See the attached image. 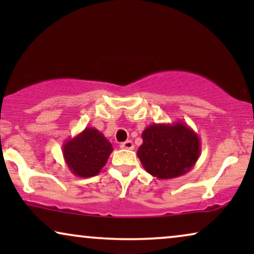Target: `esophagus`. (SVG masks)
<instances>
[{
	"label": "esophagus",
	"mask_w": 254,
	"mask_h": 254,
	"mask_svg": "<svg viewBox=\"0 0 254 254\" xmlns=\"http://www.w3.org/2000/svg\"><path fill=\"white\" fill-rule=\"evenodd\" d=\"M120 148L121 149H128V150H131V149H134V143L131 141L123 142V143L120 144Z\"/></svg>",
	"instance_id": "34e87169"
}]
</instances>
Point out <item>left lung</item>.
Segmentation results:
<instances>
[{
    "label": "left lung",
    "instance_id": "left-lung-1",
    "mask_svg": "<svg viewBox=\"0 0 254 254\" xmlns=\"http://www.w3.org/2000/svg\"><path fill=\"white\" fill-rule=\"evenodd\" d=\"M142 140L137 157L145 171L158 179L185 175L199 159V135L184 121L149 125Z\"/></svg>",
    "mask_w": 254,
    "mask_h": 254
}]
</instances>
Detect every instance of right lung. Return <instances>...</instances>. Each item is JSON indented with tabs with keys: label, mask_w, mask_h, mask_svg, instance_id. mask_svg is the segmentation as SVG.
I'll return each instance as SVG.
<instances>
[{
	"label": "right lung",
	"mask_w": 254,
	"mask_h": 254,
	"mask_svg": "<svg viewBox=\"0 0 254 254\" xmlns=\"http://www.w3.org/2000/svg\"><path fill=\"white\" fill-rule=\"evenodd\" d=\"M112 151L111 142L95 127H86L62 145V154L68 169L81 178L98 175Z\"/></svg>",
	"instance_id": "right-lung-1"
}]
</instances>
